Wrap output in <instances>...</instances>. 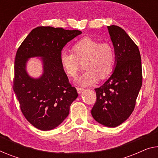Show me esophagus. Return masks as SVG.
I'll list each match as a JSON object with an SVG mask.
<instances>
[{
	"label": "esophagus",
	"mask_w": 158,
	"mask_h": 158,
	"mask_svg": "<svg viewBox=\"0 0 158 158\" xmlns=\"http://www.w3.org/2000/svg\"><path fill=\"white\" fill-rule=\"evenodd\" d=\"M77 92H78V94H81V91L84 90V89L81 88V87H77Z\"/></svg>",
	"instance_id": "obj_1"
}]
</instances>
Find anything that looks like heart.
<instances>
[{
    "label": "heart",
    "instance_id": "heart-1",
    "mask_svg": "<svg viewBox=\"0 0 158 158\" xmlns=\"http://www.w3.org/2000/svg\"><path fill=\"white\" fill-rule=\"evenodd\" d=\"M72 52L62 51L60 63L68 77L74 78L79 69V62H84L86 71L77 79V83L87 86L92 85L98 78L104 79L112 72L116 61L114 47L107 42H100L90 37H85L75 42Z\"/></svg>",
    "mask_w": 158,
    "mask_h": 158
}]
</instances>
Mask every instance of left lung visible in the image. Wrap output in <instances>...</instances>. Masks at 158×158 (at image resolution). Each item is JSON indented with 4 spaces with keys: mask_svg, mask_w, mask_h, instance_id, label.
I'll return each instance as SVG.
<instances>
[{
    "mask_svg": "<svg viewBox=\"0 0 158 158\" xmlns=\"http://www.w3.org/2000/svg\"><path fill=\"white\" fill-rule=\"evenodd\" d=\"M116 53V67L110 78L95 89L96 102L91 109L94 119L114 128L127 120L135 109L142 86L139 49L128 35L116 25L108 26Z\"/></svg>",
    "mask_w": 158,
    "mask_h": 158,
    "instance_id": "obj_1",
    "label": "left lung"
}]
</instances>
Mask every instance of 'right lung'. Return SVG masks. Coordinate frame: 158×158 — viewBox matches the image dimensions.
<instances>
[{"label": "right lung", "mask_w": 158, "mask_h": 158, "mask_svg": "<svg viewBox=\"0 0 158 158\" xmlns=\"http://www.w3.org/2000/svg\"><path fill=\"white\" fill-rule=\"evenodd\" d=\"M80 34L78 30L37 27L18 49L13 90L25 118L40 130H52L62 123L78 96L61 67L60 55L65 44ZM32 56L43 57L44 72L39 79L31 78L25 69L27 60Z\"/></svg>", "instance_id": "add662e5"}]
</instances>
